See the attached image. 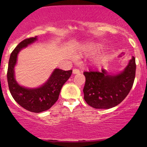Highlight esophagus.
Masks as SVG:
<instances>
[{
    "mask_svg": "<svg viewBox=\"0 0 147 147\" xmlns=\"http://www.w3.org/2000/svg\"><path fill=\"white\" fill-rule=\"evenodd\" d=\"M80 70L78 69H76V68H75V69H73V74H79L80 73Z\"/></svg>",
    "mask_w": 147,
    "mask_h": 147,
    "instance_id": "esophagus-1",
    "label": "esophagus"
}]
</instances>
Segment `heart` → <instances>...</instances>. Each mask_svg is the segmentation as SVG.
<instances>
[{"mask_svg": "<svg viewBox=\"0 0 147 147\" xmlns=\"http://www.w3.org/2000/svg\"><path fill=\"white\" fill-rule=\"evenodd\" d=\"M100 47V44L96 43H89L85 44L82 47L79 53L81 54V55H88V54L94 53L96 51L99 49Z\"/></svg>", "mask_w": 147, "mask_h": 147, "instance_id": "b5f03b06", "label": "heart"}]
</instances>
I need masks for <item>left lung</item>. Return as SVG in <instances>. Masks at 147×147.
<instances>
[{"mask_svg":"<svg viewBox=\"0 0 147 147\" xmlns=\"http://www.w3.org/2000/svg\"><path fill=\"white\" fill-rule=\"evenodd\" d=\"M135 73L134 57L123 71L116 75H110L104 69L101 71H84V100L88 105L96 109H108L117 106L131 90Z\"/></svg>","mask_w":147,"mask_h":147,"instance_id":"1","label":"left lung"}]
</instances>
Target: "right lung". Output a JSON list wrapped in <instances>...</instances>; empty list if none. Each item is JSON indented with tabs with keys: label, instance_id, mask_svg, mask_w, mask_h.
<instances>
[{
	"label": "right lung",
	"instance_id": "1",
	"mask_svg": "<svg viewBox=\"0 0 147 147\" xmlns=\"http://www.w3.org/2000/svg\"><path fill=\"white\" fill-rule=\"evenodd\" d=\"M37 40V37L25 39L13 50L10 56L7 71L9 88L14 100L28 111L39 113L49 110L59 98L63 84L72 74V70L64 71L55 69L47 81L36 88H27L20 86L16 81L14 68L17 63V55L22 49Z\"/></svg>",
	"mask_w": 147,
	"mask_h": 147
}]
</instances>
